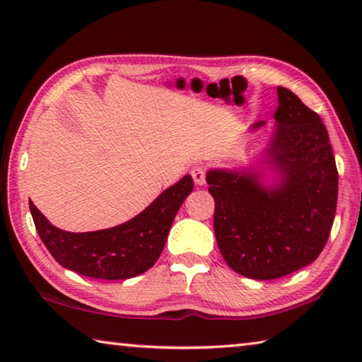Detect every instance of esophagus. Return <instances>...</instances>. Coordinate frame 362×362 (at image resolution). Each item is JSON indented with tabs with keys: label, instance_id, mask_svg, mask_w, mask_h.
<instances>
[{
	"label": "esophagus",
	"instance_id": "esophagus-1",
	"mask_svg": "<svg viewBox=\"0 0 362 362\" xmlns=\"http://www.w3.org/2000/svg\"><path fill=\"white\" fill-rule=\"evenodd\" d=\"M192 177H193L196 185L203 187L206 183V169L201 168V166H194L192 169Z\"/></svg>",
	"mask_w": 362,
	"mask_h": 362
}]
</instances>
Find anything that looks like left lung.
I'll return each instance as SVG.
<instances>
[{
	"label": "left lung",
	"mask_w": 362,
	"mask_h": 362,
	"mask_svg": "<svg viewBox=\"0 0 362 362\" xmlns=\"http://www.w3.org/2000/svg\"><path fill=\"white\" fill-rule=\"evenodd\" d=\"M276 127L267 159L279 174L262 185L259 170L212 169L214 231L225 262L252 279H276L320 257L332 228L339 173L320 115L292 90L278 88ZM265 121L255 122L260 129Z\"/></svg>",
	"instance_id": "obj_1"
}]
</instances>
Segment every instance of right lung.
<instances>
[{
    "mask_svg": "<svg viewBox=\"0 0 362 362\" xmlns=\"http://www.w3.org/2000/svg\"><path fill=\"white\" fill-rule=\"evenodd\" d=\"M192 192L193 179L185 175L129 222L88 233L57 228L32 201L30 211L41 241L64 268L95 279H129L155 265L175 214Z\"/></svg>",
    "mask_w": 362,
    "mask_h": 362,
    "instance_id": "add662e5",
    "label": "right lung"
}]
</instances>
